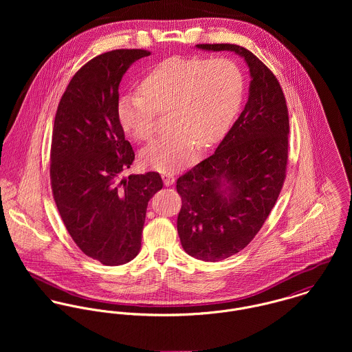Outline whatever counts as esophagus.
Listing matches in <instances>:
<instances>
[{
	"label": "esophagus",
	"instance_id": "1",
	"mask_svg": "<svg viewBox=\"0 0 352 352\" xmlns=\"http://www.w3.org/2000/svg\"><path fill=\"white\" fill-rule=\"evenodd\" d=\"M162 180H164V184L166 186V187H169V186H172L173 183H175V177L172 176V175H169V173H164L162 175Z\"/></svg>",
	"mask_w": 352,
	"mask_h": 352
}]
</instances>
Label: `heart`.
Here are the masks:
<instances>
[{
    "mask_svg": "<svg viewBox=\"0 0 352 352\" xmlns=\"http://www.w3.org/2000/svg\"><path fill=\"white\" fill-rule=\"evenodd\" d=\"M142 95H123L118 118L131 137L148 141L155 133V115L166 113L172 133L141 153L145 166L175 173L192 164L201 142L217 144L229 130L243 100L244 78L226 58H169L155 66L141 84Z\"/></svg>",
    "mask_w": 352,
    "mask_h": 352,
    "instance_id": "b5f03b06",
    "label": "heart"
}]
</instances>
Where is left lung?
Returning <instances> with one entry per match:
<instances>
[{
	"label": "left lung",
	"instance_id": "8db88e82",
	"mask_svg": "<svg viewBox=\"0 0 352 352\" xmlns=\"http://www.w3.org/2000/svg\"><path fill=\"white\" fill-rule=\"evenodd\" d=\"M232 51L250 70L244 111L212 155L179 177L182 210L177 232L183 250L203 261H219L244 250L261 229L283 186L289 113L271 70L237 45H197Z\"/></svg>",
	"mask_w": 352,
	"mask_h": 352
}]
</instances>
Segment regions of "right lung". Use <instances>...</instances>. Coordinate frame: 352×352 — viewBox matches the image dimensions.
Returning <instances> with one entry per match:
<instances>
[{
  "label": "right lung",
  "instance_id": "obj_1",
  "mask_svg": "<svg viewBox=\"0 0 352 352\" xmlns=\"http://www.w3.org/2000/svg\"><path fill=\"white\" fill-rule=\"evenodd\" d=\"M145 50L104 52L84 65L59 101L52 140L54 201L73 241L104 265H122L141 250L148 203L162 188L157 172H122L135 154L118 118L119 84Z\"/></svg>",
  "mask_w": 352,
  "mask_h": 352
}]
</instances>
